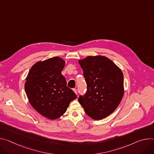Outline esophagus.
<instances>
[{
	"label": "esophagus",
	"mask_w": 154,
	"mask_h": 154,
	"mask_svg": "<svg viewBox=\"0 0 154 154\" xmlns=\"http://www.w3.org/2000/svg\"><path fill=\"white\" fill-rule=\"evenodd\" d=\"M73 91H74V93H75L76 94H77V89L74 88V89H73Z\"/></svg>",
	"instance_id": "obj_1"
}]
</instances>
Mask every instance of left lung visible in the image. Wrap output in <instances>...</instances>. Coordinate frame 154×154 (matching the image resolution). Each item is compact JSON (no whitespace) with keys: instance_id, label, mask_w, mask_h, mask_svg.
<instances>
[{"instance_id":"obj_1","label":"left lung","mask_w":154,"mask_h":154,"mask_svg":"<svg viewBox=\"0 0 154 154\" xmlns=\"http://www.w3.org/2000/svg\"><path fill=\"white\" fill-rule=\"evenodd\" d=\"M87 85L86 93L79 102L88 116L95 120L112 114L124 96L121 70L104 56H88L79 61Z\"/></svg>"}]
</instances>
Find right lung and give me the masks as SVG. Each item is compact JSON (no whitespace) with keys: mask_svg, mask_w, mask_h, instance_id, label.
Returning a JSON list of instances; mask_svg holds the SVG:
<instances>
[{"mask_svg":"<svg viewBox=\"0 0 154 154\" xmlns=\"http://www.w3.org/2000/svg\"><path fill=\"white\" fill-rule=\"evenodd\" d=\"M65 61L55 57L35 63L30 69L25 91L31 105L41 115L56 119L77 98L61 74Z\"/></svg>","mask_w":154,"mask_h":154,"instance_id":"1","label":"right lung"}]
</instances>
